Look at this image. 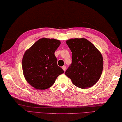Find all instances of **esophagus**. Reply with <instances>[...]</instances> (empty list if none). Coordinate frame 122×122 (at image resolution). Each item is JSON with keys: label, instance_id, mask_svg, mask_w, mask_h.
<instances>
[{"label": "esophagus", "instance_id": "obj_1", "mask_svg": "<svg viewBox=\"0 0 122 122\" xmlns=\"http://www.w3.org/2000/svg\"><path fill=\"white\" fill-rule=\"evenodd\" d=\"M62 69L64 70V71H65V70H66V66H62Z\"/></svg>", "mask_w": 122, "mask_h": 122}]
</instances>
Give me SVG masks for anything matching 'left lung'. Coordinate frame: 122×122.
Listing matches in <instances>:
<instances>
[{
	"label": "left lung",
	"mask_w": 122,
	"mask_h": 122,
	"mask_svg": "<svg viewBox=\"0 0 122 122\" xmlns=\"http://www.w3.org/2000/svg\"><path fill=\"white\" fill-rule=\"evenodd\" d=\"M66 43L72 52V63L65 75L78 88L92 87L102 72L103 59L100 51L84 38H71Z\"/></svg>",
	"instance_id": "obj_1"
}]
</instances>
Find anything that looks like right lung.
I'll return each mask as SVG.
<instances>
[{"instance_id":"add662e5","label":"right lung","mask_w":122,"mask_h":122,"mask_svg":"<svg viewBox=\"0 0 122 122\" xmlns=\"http://www.w3.org/2000/svg\"><path fill=\"white\" fill-rule=\"evenodd\" d=\"M60 44L56 39L42 38L26 51L22 62L23 72L26 81L35 89L50 88L64 72L58 66L54 54Z\"/></svg>"}]
</instances>
